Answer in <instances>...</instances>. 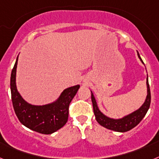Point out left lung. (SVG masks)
Wrapping results in <instances>:
<instances>
[{
	"instance_id": "1",
	"label": "left lung",
	"mask_w": 159,
	"mask_h": 159,
	"mask_svg": "<svg viewBox=\"0 0 159 159\" xmlns=\"http://www.w3.org/2000/svg\"><path fill=\"white\" fill-rule=\"evenodd\" d=\"M137 54L140 61L144 64L143 60L140 57L139 53L137 52ZM147 95L143 105L139 109L134 111L128 114L127 116H124L123 117L119 118V119L110 118L102 113L99 110V107L97 105V102L95 100V96H94V94L91 91V92H92V105H93V111L96 121L102 127H105L107 129H109V130H114V131L126 132L131 130L132 128L136 127L141 122L142 119L146 116L147 111L149 110L150 105H151V91H150V86H149L148 75L147 77Z\"/></svg>"
}]
</instances>
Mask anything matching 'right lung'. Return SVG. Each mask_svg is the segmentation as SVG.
I'll return each instance as SVG.
<instances>
[{
    "instance_id": "add662e5",
    "label": "right lung",
    "mask_w": 159,
    "mask_h": 159,
    "mask_svg": "<svg viewBox=\"0 0 159 159\" xmlns=\"http://www.w3.org/2000/svg\"><path fill=\"white\" fill-rule=\"evenodd\" d=\"M18 57L12 70L10 89L14 111L20 122L30 130L43 134H52L63 127L68 119V107L80 85L66 88L53 102L43 105L31 104L24 99L16 88Z\"/></svg>"
}]
</instances>
